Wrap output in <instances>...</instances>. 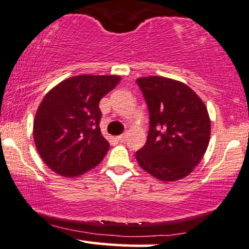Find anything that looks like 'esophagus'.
I'll list each match as a JSON object with an SVG mask.
<instances>
[{"label":"esophagus","mask_w":249,"mask_h":249,"mask_svg":"<svg viewBox=\"0 0 249 249\" xmlns=\"http://www.w3.org/2000/svg\"><path fill=\"white\" fill-rule=\"evenodd\" d=\"M126 138H127L126 133H123V134H121V136L117 137V139H118V142H123L126 141Z\"/></svg>","instance_id":"1"}]
</instances>
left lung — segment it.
Listing matches in <instances>:
<instances>
[{
    "label": "left lung",
    "mask_w": 249,
    "mask_h": 249,
    "mask_svg": "<svg viewBox=\"0 0 249 249\" xmlns=\"http://www.w3.org/2000/svg\"><path fill=\"white\" fill-rule=\"evenodd\" d=\"M150 113L147 141L136 152L139 166L161 181L188 176L206 152L211 119L204 102L184 83L160 76L137 79Z\"/></svg>",
    "instance_id": "1"
}]
</instances>
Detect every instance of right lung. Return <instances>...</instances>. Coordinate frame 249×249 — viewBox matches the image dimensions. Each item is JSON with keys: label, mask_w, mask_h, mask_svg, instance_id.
Instances as JSON below:
<instances>
[{"label": "right lung", "mask_w": 249, "mask_h": 249, "mask_svg": "<svg viewBox=\"0 0 249 249\" xmlns=\"http://www.w3.org/2000/svg\"><path fill=\"white\" fill-rule=\"evenodd\" d=\"M121 76L79 75L51 89L34 121V141L42 160L63 177H77L96 167L107 153L99 127V102Z\"/></svg>", "instance_id": "obj_1"}]
</instances>
